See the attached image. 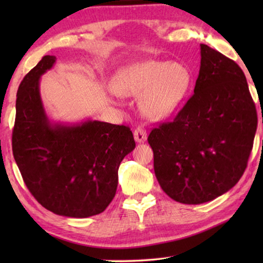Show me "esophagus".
I'll use <instances>...</instances> for the list:
<instances>
[{
  "instance_id": "obj_1",
  "label": "esophagus",
  "mask_w": 263,
  "mask_h": 263,
  "mask_svg": "<svg viewBox=\"0 0 263 263\" xmlns=\"http://www.w3.org/2000/svg\"><path fill=\"white\" fill-rule=\"evenodd\" d=\"M133 136H135L136 141L144 142L146 140V138H147V133H146V130H145L144 127L138 126L136 130H135V133H133Z\"/></svg>"
}]
</instances>
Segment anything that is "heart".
Instances as JSON below:
<instances>
[{
  "label": "heart",
  "mask_w": 263,
  "mask_h": 263,
  "mask_svg": "<svg viewBox=\"0 0 263 263\" xmlns=\"http://www.w3.org/2000/svg\"><path fill=\"white\" fill-rule=\"evenodd\" d=\"M191 86L190 69L181 62L147 60L122 68L114 88L122 96H140L142 112L152 119L168 117L179 108Z\"/></svg>",
  "instance_id": "obj_1"
}]
</instances>
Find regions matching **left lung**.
<instances>
[{"mask_svg": "<svg viewBox=\"0 0 263 263\" xmlns=\"http://www.w3.org/2000/svg\"><path fill=\"white\" fill-rule=\"evenodd\" d=\"M256 126L255 104L242 69L201 44L194 94L173 121L148 136L160 186L183 204H202L225 194L247 167Z\"/></svg>", "mask_w": 263, "mask_h": 263, "instance_id": "1", "label": "left lung"}]
</instances>
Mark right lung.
<instances>
[{
	"mask_svg": "<svg viewBox=\"0 0 263 263\" xmlns=\"http://www.w3.org/2000/svg\"><path fill=\"white\" fill-rule=\"evenodd\" d=\"M57 58L45 55L18 87L12 153L25 185L55 215L87 218L112 201L122 160L136 147L128 126L86 121L53 124L39 92V80Z\"/></svg>",
	"mask_w": 263,
	"mask_h": 263,
	"instance_id": "right-lung-1",
	"label": "right lung"
}]
</instances>
